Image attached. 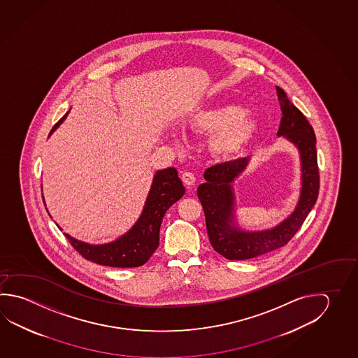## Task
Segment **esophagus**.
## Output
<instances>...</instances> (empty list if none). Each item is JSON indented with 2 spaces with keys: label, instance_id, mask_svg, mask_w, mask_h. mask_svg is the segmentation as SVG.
<instances>
[{
  "label": "esophagus",
  "instance_id": "esophagus-1",
  "mask_svg": "<svg viewBox=\"0 0 358 358\" xmlns=\"http://www.w3.org/2000/svg\"><path fill=\"white\" fill-rule=\"evenodd\" d=\"M182 180L185 185H188L189 190H192V187L194 185L195 182L194 174L190 171H184L182 174Z\"/></svg>",
  "mask_w": 358,
  "mask_h": 358
}]
</instances>
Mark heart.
Wrapping results in <instances>:
<instances>
[{
	"label": "heart",
	"instance_id": "1",
	"mask_svg": "<svg viewBox=\"0 0 358 358\" xmlns=\"http://www.w3.org/2000/svg\"><path fill=\"white\" fill-rule=\"evenodd\" d=\"M187 129L193 134H213L209 140L210 152L220 159H231L254 140L259 126L240 106L217 103L192 113Z\"/></svg>",
	"mask_w": 358,
	"mask_h": 358
}]
</instances>
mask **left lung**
I'll return each mask as SVG.
<instances>
[{
  "label": "left lung",
  "mask_w": 358,
  "mask_h": 358,
  "mask_svg": "<svg viewBox=\"0 0 358 358\" xmlns=\"http://www.w3.org/2000/svg\"><path fill=\"white\" fill-rule=\"evenodd\" d=\"M282 117L278 136H284L299 151L301 189L293 213L278 226L264 231H245L236 222L232 182L246 169L250 159L217 164L204 173L206 182L196 193L202 203L210 245L228 260H248L285 246L301 227L317 202L319 169L315 134L306 116L294 106L284 90L276 87Z\"/></svg>",
  "instance_id": "8db88e82"
}]
</instances>
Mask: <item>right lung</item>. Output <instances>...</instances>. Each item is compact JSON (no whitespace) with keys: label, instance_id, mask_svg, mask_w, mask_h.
<instances>
[{"label":"right lung","instance_id":"1","mask_svg":"<svg viewBox=\"0 0 358 358\" xmlns=\"http://www.w3.org/2000/svg\"><path fill=\"white\" fill-rule=\"evenodd\" d=\"M68 113L69 110L52 127L50 135L60 124H63ZM184 193L185 188L178 176L176 168L157 170L143 206V213L130 231L118 237L117 240L104 245H91L83 241L76 240L68 234H64L65 237L85 259L98 265L110 267L141 266L149 260L159 246V234L164 215L182 198ZM59 229L62 228L59 227Z\"/></svg>","mask_w":358,"mask_h":358}]
</instances>
